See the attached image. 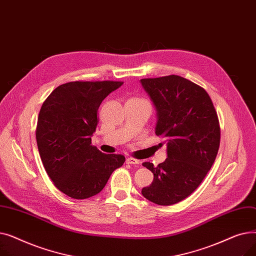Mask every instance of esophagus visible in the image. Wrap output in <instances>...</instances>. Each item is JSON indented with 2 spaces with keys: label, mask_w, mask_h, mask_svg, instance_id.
Listing matches in <instances>:
<instances>
[{
  "label": "esophagus",
  "mask_w": 256,
  "mask_h": 256,
  "mask_svg": "<svg viewBox=\"0 0 256 256\" xmlns=\"http://www.w3.org/2000/svg\"><path fill=\"white\" fill-rule=\"evenodd\" d=\"M126 164L139 165V164H140V160H137V158H126Z\"/></svg>",
  "instance_id": "esophagus-1"
}]
</instances>
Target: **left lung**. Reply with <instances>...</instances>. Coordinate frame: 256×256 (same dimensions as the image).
I'll use <instances>...</instances> for the list:
<instances>
[{"label": "left lung", "instance_id": "8db88e82", "mask_svg": "<svg viewBox=\"0 0 256 256\" xmlns=\"http://www.w3.org/2000/svg\"><path fill=\"white\" fill-rule=\"evenodd\" d=\"M141 84L156 106V135L167 143L168 156L156 167L142 164L154 173L142 195L158 206L176 204L197 189L216 160L218 115L208 93L182 76L142 78Z\"/></svg>", "mask_w": 256, "mask_h": 256}]
</instances>
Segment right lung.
Wrapping results in <instances>:
<instances>
[{
    "label": "right lung",
    "mask_w": 256,
    "mask_h": 256,
    "mask_svg": "<svg viewBox=\"0 0 256 256\" xmlns=\"http://www.w3.org/2000/svg\"><path fill=\"white\" fill-rule=\"evenodd\" d=\"M121 80H74L58 86L40 109L36 141L48 176L58 190L74 199L98 194L122 154H106L91 145L102 102Z\"/></svg>",
    "instance_id": "right-lung-1"
}]
</instances>
